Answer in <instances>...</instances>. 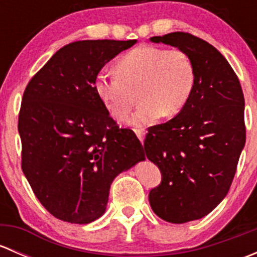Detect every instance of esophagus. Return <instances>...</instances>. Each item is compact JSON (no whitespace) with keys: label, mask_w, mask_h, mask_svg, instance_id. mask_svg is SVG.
<instances>
[{"label":"esophagus","mask_w":257,"mask_h":257,"mask_svg":"<svg viewBox=\"0 0 257 257\" xmlns=\"http://www.w3.org/2000/svg\"><path fill=\"white\" fill-rule=\"evenodd\" d=\"M136 134L137 137H138V139L141 142L144 141V137H145V129L141 128V129H136Z\"/></svg>","instance_id":"esophagus-1"}]
</instances>
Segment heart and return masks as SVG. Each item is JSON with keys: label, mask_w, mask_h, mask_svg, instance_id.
Here are the masks:
<instances>
[{"label": "heart", "mask_w": 257, "mask_h": 257, "mask_svg": "<svg viewBox=\"0 0 257 257\" xmlns=\"http://www.w3.org/2000/svg\"><path fill=\"white\" fill-rule=\"evenodd\" d=\"M116 72L103 71L95 78V92L114 118L123 120L137 102L133 125L153 123L163 115L174 116L186 107L195 87V68L181 49L142 45L124 54Z\"/></svg>", "instance_id": "obj_1"}]
</instances>
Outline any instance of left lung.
Masks as SVG:
<instances>
[{"label":"left lung","mask_w":257,"mask_h":257,"mask_svg":"<svg viewBox=\"0 0 257 257\" xmlns=\"http://www.w3.org/2000/svg\"><path fill=\"white\" fill-rule=\"evenodd\" d=\"M186 52L195 68V87L186 107L169 121L148 129L147 158L162 183L149 193L153 211L184 224L212 211L226 196L246 141L245 99L225 57L190 33L150 38Z\"/></svg>","instance_id":"left-lung-1"}]
</instances>
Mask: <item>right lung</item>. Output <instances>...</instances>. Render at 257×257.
Returning a JSON list of instances; mask_svg holds the SVG:
<instances>
[{
  "label": "right lung",
  "instance_id": "1",
  "mask_svg": "<svg viewBox=\"0 0 257 257\" xmlns=\"http://www.w3.org/2000/svg\"><path fill=\"white\" fill-rule=\"evenodd\" d=\"M131 41H77L62 47L32 77L18 115L22 170L54 217L89 224L104 214L110 184L145 159L131 129L116 125L95 92L105 63Z\"/></svg>",
  "mask_w": 257,
  "mask_h": 257
}]
</instances>
